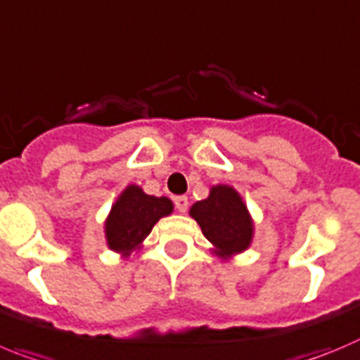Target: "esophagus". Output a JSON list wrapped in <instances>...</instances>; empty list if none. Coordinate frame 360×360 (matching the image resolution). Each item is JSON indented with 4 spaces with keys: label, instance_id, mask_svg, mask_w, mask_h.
Instances as JSON below:
<instances>
[{
    "label": "esophagus",
    "instance_id": "obj_1",
    "mask_svg": "<svg viewBox=\"0 0 360 360\" xmlns=\"http://www.w3.org/2000/svg\"><path fill=\"white\" fill-rule=\"evenodd\" d=\"M174 207H176L178 212H186L187 207H189V200L187 196H174Z\"/></svg>",
    "mask_w": 360,
    "mask_h": 360
}]
</instances>
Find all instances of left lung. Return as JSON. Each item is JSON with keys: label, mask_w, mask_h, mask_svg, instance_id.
I'll return each instance as SVG.
<instances>
[{"label": "left lung", "mask_w": 360, "mask_h": 360, "mask_svg": "<svg viewBox=\"0 0 360 360\" xmlns=\"http://www.w3.org/2000/svg\"><path fill=\"white\" fill-rule=\"evenodd\" d=\"M189 214L212 243V252L221 259H230L252 245V216L233 187L214 186L209 198L194 203Z\"/></svg>", "instance_id": "1"}]
</instances>
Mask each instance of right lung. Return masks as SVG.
Masks as SVG:
<instances>
[{"mask_svg": "<svg viewBox=\"0 0 360 360\" xmlns=\"http://www.w3.org/2000/svg\"><path fill=\"white\" fill-rule=\"evenodd\" d=\"M173 212V202L166 196H150L139 186H128L112 205L105 221V236L112 252L128 257L143 245L160 217Z\"/></svg>", "mask_w": 360, "mask_h": 360, "instance_id": "right-lung-1", "label": "right lung"}]
</instances>
